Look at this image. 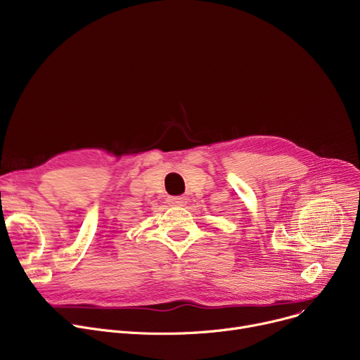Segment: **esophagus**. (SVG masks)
Listing matches in <instances>:
<instances>
[{
    "label": "esophagus",
    "mask_w": 360,
    "mask_h": 360,
    "mask_svg": "<svg viewBox=\"0 0 360 360\" xmlns=\"http://www.w3.org/2000/svg\"><path fill=\"white\" fill-rule=\"evenodd\" d=\"M167 204H170V205H185L186 204V198L182 197V195L169 197L167 198Z\"/></svg>",
    "instance_id": "34e87169"
}]
</instances>
